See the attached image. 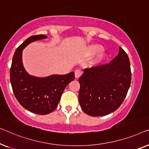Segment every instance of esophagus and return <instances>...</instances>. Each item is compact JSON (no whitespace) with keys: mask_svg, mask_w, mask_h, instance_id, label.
I'll list each match as a JSON object with an SVG mask.
<instances>
[{"mask_svg":"<svg viewBox=\"0 0 149 149\" xmlns=\"http://www.w3.org/2000/svg\"><path fill=\"white\" fill-rule=\"evenodd\" d=\"M81 74H82V72H81V70H76L75 71V78H78L81 76Z\"/></svg>","mask_w":149,"mask_h":149,"instance_id":"1","label":"esophagus"}]
</instances>
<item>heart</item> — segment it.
I'll use <instances>...</instances> for the list:
<instances>
[{
  "label": "heart",
  "mask_w": 149,
  "mask_h": 149,
  "mask_svg": "<svg viewBox=\"0 0 149 149\" xmlns=\"http://www.w3.org/2000/svg\"><path fill=\"white\" fill-rule=\"evenodd\" d=\"M102 50V47L101 45L95 44V45H90L89 47H88L87 53L88 54H90V55H92V54L98 53V54L96 56L95 61L96 63H99L100 61H102V60H104L106 57V54H104L103 52L101 51ZM100 51H101L100 52Z\"/></svg>",
  "instance_id": "obj_1"
}]
</instances>
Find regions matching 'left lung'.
<instances>
[{
  "label": "left lung",
  "instance_id": "left-lung-1",
  "mask_svg": "<svg viewBox=\"0 0 149 149\" xmlns=\"http://www.w3.org/2000/svg\"><path fill=\"white\" fill-rule=\"evenodd\" d=\"M79 102L87 115L106 116L119 107L131 83L128 56L119 47V53L109 63L86 68L79 78Z\"/></svg>",
  "mask_w": 149,
  "mask_h": 149
}]
</instances>
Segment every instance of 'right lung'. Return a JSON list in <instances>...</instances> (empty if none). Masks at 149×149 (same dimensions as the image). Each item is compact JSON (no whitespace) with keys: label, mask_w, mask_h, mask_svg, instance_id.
Returning <instances> with one entry per match:
<instances>
[{"label":"right lung","mask_w":149,"mask_h":149,"mask_svg":"<svg viewBox=\"0 0 149 149\" xmlns=\"http://www.w3.org/2000/svg\"><path fill=\"white\" fill-rule=\"evenodd\" d=\"M47 38L40 34L26 39L15 52L10 70V80L17 100L24 108L39 115L49 114L55 109L65 87L75 78L74 72L38 77L30 75L25 70L23 50L32 42Z\"/></svg>","instance_id":"add662e5"}]
</instances>
